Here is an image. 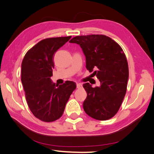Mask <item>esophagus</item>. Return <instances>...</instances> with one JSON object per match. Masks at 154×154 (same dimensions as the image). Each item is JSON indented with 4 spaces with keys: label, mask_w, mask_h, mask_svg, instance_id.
I'll return each instance as SVG.
<instances>
[{
    "label": "esophagus",
    "mask_w": 154,
    "mask_h": 154,
    "mask_svg": "<svg viewBox=\"0 0 154 154\" xmlns=\"http://www.w3.org/2000/svg\"><path fill=\"white\" fill-rule=\"evenodd\" d=\"M82 87V85L81 83H77V89H80V88Z\"/></svg>",
    "instance_id": "34e87169"
}]
</instances>
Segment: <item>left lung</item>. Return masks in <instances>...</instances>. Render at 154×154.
<instances>
[{"label":"left lung","mask_w":154,"mask_h":154,"mask_svg":"<svg viewBox=\"0 0 154 154\" xmlns=\"http://www.w3.org/2000/svg\"><path fill=\"white\" fill-rule=\"evenodd\" d=\"M70 43L79 44L86 57V68L99 79L100 85L83 84L87 96L83 109L99 120L112 118L119 111L127 89L128 65L122 48L109 36L100 34L78 35Z\"/></svg>","instance_id":"1"}]
</instances>
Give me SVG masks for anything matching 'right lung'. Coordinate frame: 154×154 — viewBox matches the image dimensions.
<instances>
[{"label":"right lung","mask_w":154,"mask_h":154,"mask_svg":"<svg viewBox=\"0 0 154 154\" xmlns=\"http://www.w3.org/2000/svg\"><path fill=\"white\" fill-rule=\"evenodd\" d=\"M71 36L42 40L29 50L22 62L21 81L31 112L43 122H54L63 114L76 83L66 81L55 86L51 82L55 52Z\"/></svg>","instance_id":"1"}]
</instances>
